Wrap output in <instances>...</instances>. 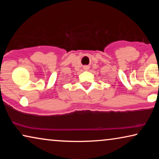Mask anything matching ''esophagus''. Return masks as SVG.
I'll return each mask as SVG.
<instances>
[{
	"label": "esophagus",
	"instance_id": "1",
	"mask_svg": "<svg viewBox=\"0 0 159 159\" xmlns=\"http://www.w3.org/2000/svg\"><path fill=\"white\" fill-rule=\"evenodd\" d=\"M84 69H85V68H84ZM86 69H87V68H86Z\"/></svg>",
	"mask_w": 159,
	"mask_h": 159
}]
</instances>
